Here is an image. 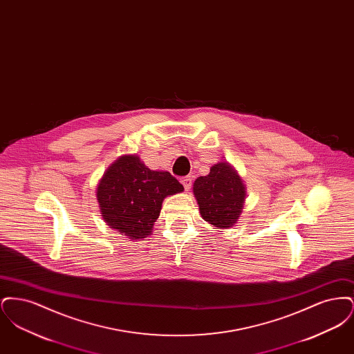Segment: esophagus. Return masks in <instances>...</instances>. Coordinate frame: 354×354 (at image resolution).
<instances>
[{
    "label": "esophagus",
    "instance_id": "34e87169",
    "mask_svg": "<svg viewBox=\"0 0 354 354\" xmlns=\"http://www.w3.org/2000/svg\"><path fill=\"white\" fill-rule=\"evenodd\" d=\"M180 182H182V185H185V191H188L191 188V185H192V178L191 176H185V178L180 179Z\"/></svg>",
    "mask_w": 354,
    "mask_h": 354
}]
</instances>
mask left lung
Returning <instances> with one entry per match:
<instances>
[{
    "label": "left lung",
    "mask_w": 354,
    "mask_h": 354,
    "mask_svg": "<svg viewBox=\"0 0 354 354\" xmlns=\"http://www.w3.org/2000/svg\"><path fill=\"white\" fill-rule=\"evenodd\" d=\"M194 194L205 221L219 228H230L241 214L245 188L234 169L227 163H218L207 176L195 180Z\"/></svg>",
    "instance_id": "1"
}]
</instances>
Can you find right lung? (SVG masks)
Wrapping results in <instances>:
<instances>
[{
  "instance_id": "add662e5",
  "label": "right lung",
  "mask_w": 354,
  "mask_h": 354,
  "mask_svg": "<svg viewBox=\"0 0 354 354\" xmlns=\"http://www.w3.org/2000/svg\"><path fill=\"white\" fill-rule=\"evenodd\" d=\"M185 188L167 171L147 169L138 156L124 155L104 172L97 189L102 216L130 239L151 234L163 199Z\"/></svg>"
}]
</instances>
